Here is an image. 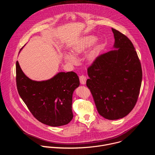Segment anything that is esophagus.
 <instances>
[{
	"mask_svg": "<svg viewBox=\"0 0 155 155\" xmlns=\"http://www.w3.org/2000/svg\"><path fill=\"white\" fill-rule=\"evenodd\" d=\"M79 78H80V81L81 84H86V77L84 75H82L80 76V77H79Z\"/></svg>",
	"mask_w": 155,
	"mask_h": 155,
	"instance_id": "obj_1",
	"label": "esophagus"
}]
</instances>
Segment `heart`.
Wrapping results in <instances>:
<instances>
[{
    "mask_svg": "<svg viewBox=\"0 0 155 155\" xmlns=\"http://www.w3.org/2000/svg\"><path fill=\"white\" fill-rule=\"evenodd\" d=\"M96 37L93 35H87L80 38L75 41L71 47V51L73 55L70 53H65L64 54V59L65 61L71 63L72 64H76L77 60L74 56H77L82 54L87 48H89L93 43H94L91 48L87 51L85 54L86 60L90 62H93L98 56L101 45L98 41H95Z\"/></svg>",
    "mask_w": 155,
    "mask_h": 155,
    "instance_id": "heart-1",
    "label": "heart"
}]
</instances>
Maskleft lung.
Returning a JSON list of instances; mask_svg holds the SVG:
<instances>
[{"mask_svg":"<svg viewBox=\"0 0 155 155\" xmlns=\"http://www.w3.org/2000/svg\"><path fill=\"white\" fill-rule=\"evenodd\" d=\"M114 48L96 58L87 68L86 86L91 91L99 114L114 120L127 115L139 95L142 79L141 64L131 41L112 28Z\"/></svg>","mask_w":155,"mask_h":155,"instance_id":"1","label":"left lung"}]
</instances>
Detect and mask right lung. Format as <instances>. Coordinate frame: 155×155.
Listing matches in <instances>:
<instances>
[{"mask_svg":"<svg viewBox=\"0 0 155 155\" xmlns=\"http://www.w3.org/2000/svg\"><path fill=\"white\" fill-rule=\"evenodd\" d=\"M16 74L18 93L37 120L56 127L72 120V94L80 85L76 73L59 72L51 79L37 81L28 78L16 61Z\"/></svg>","mask_w":155,"mask_h":155,"instance_id":"1","label":"right lung"}]
</instances>
